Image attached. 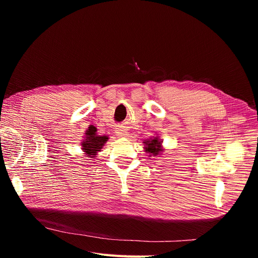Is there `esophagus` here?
<instances>
[{
  "instance_id": "1",
  "label": "esophagus",
  "mask_w": 258,
  "mask_h": 258,
  "mask_svg": "<svg viewBox=\"0 0 258 258\" xmlns=\"http://www.w3.org/2000/svg\"><path fill=\"white\" fill-rule=\"evenodd\" d=\"M117 135L120 136V137H126V136H127V131L121 129V128H119L118 130H117Z\"/></svg>"
}]
</instances>
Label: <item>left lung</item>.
<instances>
[{"mask_svg": "<svg viewBox=\"0 0 258 258\" xmlns=\"http://www.w3.org/2000/svg\"><path fill=\"white\" fill-rule=\"evenodd\" d=\"M146 144V151L153 155H158L160 151V142L157 139H153L151 141L144 142Z\"/></svg>", "mask_w": 258, "mask_h": 258, "instance_id": "8db88e82", "label": "left lung"}]
</instances>
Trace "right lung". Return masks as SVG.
<instances>
[{"mask_svg": "<svg viewBox=\"0 0 258 258\" xmlns=\"http://www.w3.org/2000/svg\"><path fill=\"white\" fill-rule=\"evenodd\" d=\"M97 129L95 127H89L87 130V134H86V139L85 141L82 143L83 144V150L86 152L87 156L91 155H96L97 152H99L101 148H102L103 144L107 141V137L106 136H97Z\"/></svg>", "mask_w": 258, "mask_h": 258, "instance_id": "add662e5", "label": "right lung"}]
</instances>
